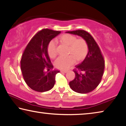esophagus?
<instances>
[{
	"mask_svg": "<svg viewBox=\"0 0 126 126\" xmlns=\"http://www.w3.org/2000/svg\"><path fill=\"white\" fill-rule=\"evenodd\" d=\"M67 70H61V72H63V73H67Z\"/></svg>",
	"mask_w": 126,
	"mask_h": 126,
	"instance_id": "obj_1",
	"label": "esophagus"
}]
</instances>
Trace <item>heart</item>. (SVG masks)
<instances>
[{"mask_svg":"<svg viewBox=\"0 0 126 126\" xmlns=\"http://www.w3.org/2000/svg\"><path fill=\"white\" fill-rule=\"evenodd\" d=\"M60 40L64 43L69 46L68 56H60L55 61L57 68L62 69H68L76 62V60L80 61L84 59L88 53V45L83 39H77L75 35L71 34H64L61 36ZM48 54L50 58H54L57 55L56 42L51 40L47 47Z\"/></svg>","mask_w":126,"mask_h":126,"instance_id":"obj_1","label":"heart"}]
</instances>
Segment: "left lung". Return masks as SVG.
<instances>
[{
	"label": "left lung",
	"instance_id": "8db88e82",
	"mask_svg": "<svg viewBox=\"0 0 126 126\" xmlns=\"http://www.w3.org/2000/svg\"><path fill=\"white\" fill-rule=\"evenodd\" d=\"M66 33L80 36L88 45V52L84 61L76 66L75 78L69 82V86L76 92L89 93L101 82L105 66L103 57L97 43L87 32L77 30Z\"/></svg>",
	"mask_w": 126,
	"mask_h": 126
}]
</instances>
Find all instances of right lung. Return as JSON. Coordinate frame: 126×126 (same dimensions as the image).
Instances as JSON below:
<instances>
[{"instance_id":"obj_1","label":"right lung","mask_w":126,"mask_h":126,"mask_svg":"<svg viewBox=\"0 0 126 126\" xmlns=\"http://www.w3.org/2000/svg\"><path fill=\"white\" fill-rule=\"evenodd\" d=\"M60 33V31L42 29L34 36L25 49L20 62L21 69L25 82L34 91L44 92L54 86L55 75L59 71L52 70L47 47L51 40Z\"/></svg>"}]
</instances>
